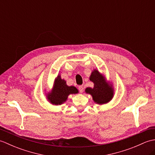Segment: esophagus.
Here are the masks:
<instances>
[{"label": "esophagus", "instance_id": "1", "mask_svg": "<svg viewBox=\"0 0 155 155\" xmlns=\"http://www.w3.org/2000/svg\"><path fill=\"white\" fill-rule=\"evenodd\" d=\"M78 90L81 92V93H83V91H84V87L83 85H81V86L78 87Z\"/></svg>", "mask_w": 155, "mask_h": 155}]
</instances>
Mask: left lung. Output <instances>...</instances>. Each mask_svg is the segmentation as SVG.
<instances>
[{"instance_id":"left-lung-1","label":"left lung","mask_w":155,"mask_h":155,"mask_svg":"<svg viewBox=\"0 0 155 155\" xmlns=\"http://www.w3.org/2000/svg\"><path fill=\"white\" fill-rule=\"evenodd\" d=\"M90 80L94 83V87L87 88L85 91L93 96L94 101L98 104H104L110 101L113 97V90L106 83L100 72L94 70L92 72Z\"/></svg>"}]
</instances>
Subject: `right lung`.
Instances as JSON below:
<instances>
[{
    "label": "right lung",
    "instance_id": "obj_1",
    "mask_svg": "<svg viewBox=\"0 0 155 155\" xmlns=\"http://www.w3.org/2000/svg\"><path fill=\"white\" fill-rule=\"evenodd\" d=\"M78 92L74 87L67 86L66 81L58 77L55 80L53 90L48 95V99L53 104H61L67 99L69 94H76Z\"/></svg>",
    "mask_w": 155,
    "mask_h": 155
}]
</instances>
